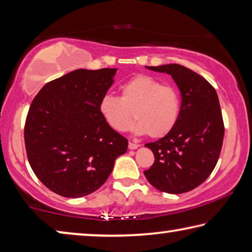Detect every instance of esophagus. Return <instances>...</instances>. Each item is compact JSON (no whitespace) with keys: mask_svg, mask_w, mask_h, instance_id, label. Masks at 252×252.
I'll use <instances>...</instances> for the list:
<instances>
[{"mask_svg":"<svg viewBox=\"0 0 252 252\" xmlns=\"http://www.w3.org/2000/svg\"><path fill=\"white\" fill-rule=\"evenodd\" d=\"M129 149L130 150H134V149H137V148H139V145H137V143H133V142H129Z\"/></svg>","mask_w":252,"mask_h":252,"instance_id":"1","label":"esophagus"}]
</instances>
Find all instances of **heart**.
I'll use <instances>...</instances> for the list:
<instances>
[{"label": "heart", "instance_id": "obj_1", "mask_svg": "<svg viewBox=\"0 0 252 252\" xmlns=\"http://www.w3.org/2000/svg\"><path fill=\"white\" fill-rule=\"evenodd\" d=\"M121 95H105L98 105L99 114L111 129L126 132L132 127L134 118L138 134L159 139L168 134L176 125L181 102L173 87L146 75L134 76L120 89ZM135 115H133V112Z\"/></svg>", "mask_w": 252, "mask_h": 252}]
</instances>
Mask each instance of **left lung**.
<instances>
[{
	"label": "left lung",
	"instance_id": "8db88e82",
	"mask_svg": "<svg viewBox=\"0 0 252 252\" xmlns=\"http://www.w3.org/2000/svg\"><path fill=\"white\" fill-rule=\"evenodd\" d=\"M146 68L173 77L182 105L174 129L145 145L155 156L145 176L158 190L186 193L210 176L221 153L224 125L217 91L201 75L178 63Z\"/></svg>",
	"mask_w": 252,
	"mask_h": 252
}]
</instances>
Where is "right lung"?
Segmentation results:
<instances>
[{
	"label": "right lung",
	"instance_id": "obj_1",
	"mask_svg": "<svg viewBox=\"0 0 252 252\" xmlns=\"http://www.w3.org/2000/svg\"><path fill=\"white\" fill-rule=\"evenodd\" d=\"M117 68L76 69L47 83L31 103L25 126L28 160L54 193L77 198L106 182L127 140L106 125L98 105Z\"/></svg>",
	"mask_w": 252,
	"mask_h": 252
}]
</instances>
